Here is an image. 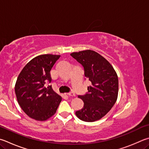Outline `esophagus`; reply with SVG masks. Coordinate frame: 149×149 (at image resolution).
I'll return each mask as SVG.
<instances>
[{"instance_id": "34e87169", "label": "esophagus", "mask_w": 149, "mask_h": 149, "mask_svg": "<svg viewBox=\"0 0 149 149\" xmlns=\"http://www.w3.org/2000/svg\"><path fill=\"white\" fill-rule=\"evenodd\" d=\"M68 96H72V97H74L75 96V94L74 93H73V92H71V93H68Z\"/></svg>"}]
</instances>
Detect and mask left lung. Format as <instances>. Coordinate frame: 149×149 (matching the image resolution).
Segmentation results:
<instances>
[{
    "mask_svg": "<svg viewBox=\"0 0 149 149\" xmlns=\"http://www.w3.org/2000/svg\"><path fill=\"white\" fill-rule=\"evenodd\" d=\"M83 66L85 77L91 82L88 93L78 96L84 102L83 107L75 112L79 119L94 122L109 111L117 101L118 76L113 67L99 53L85 50L70 54Z\"/></svg>",
    "mask_w": 149,
    "mask_h": 149,
    "instance_id": "left-lung-1",
    "label": "left lung"
}]
</instances>
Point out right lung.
Listing matches in <instances>:
<instances>
[{
    "label": "right lung",
    "mask_w": 149,
    "mask_h": 149,
    "mask_svg": "<svg viewBox=\"0 0 149 149\" xmlns=\"http://www.w3.org/2000/svg\"><path fill=\"white\" fill-rule=\"evenodd\" d=\"M60 55H39L32 58L21 70L15 86V93L21 109L29 117L44 121L55 114L62 100L53 91L50 71Z\"/></svg>",
    "instance_id": "right-lung-1"
}]
</instances>
